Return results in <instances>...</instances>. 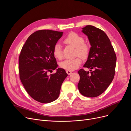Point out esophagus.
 I'll use <instances>...</instances> for the list:
<instances>
[{"mask_svg": "<svg viewBox=\"0 0 131 131\" xmlns=\"http://www.w3.org/2000/svg\"><path fill=\"white\" fill-rule=\"evenodd\" d=\"M66 72L67 74H68V75L71 74L72 73V71H68V70H67Z\"/></svg>", "mask_w": 131, "mask_h": 131, "instance_id": "1", "label": "esophagus"}]
</instances>
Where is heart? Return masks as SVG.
I'll list each match as a JSON object with an SVG mask.
<instances>
[{
  "instance_id": "1",
  "label": "heart",
  "mask_w": 131,
  "mask_h": 131,
  "mask_svg": "<svg viewBox=\"0 0 131 131\" xmlns=\"http://www.w3.org/2000/svg\"><path fill=\"white\" fill-rule=\"evenodd\" d=\"M64 42L75 47V56H79L74 59H66L61 61L59 64V66L63 69L68 71L76 70L81 64V58L85 59L88 56L90 47L88 43L84 42L83 37L73 32L70 33L64 38ZM53 54L54 57L60 60L63 58V53L60 44L56 43L54 46Z\"/></svg>"
}]
</instances>
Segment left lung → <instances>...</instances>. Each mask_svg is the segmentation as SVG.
<instances>
[{
    "label": "left lung",
    "instance_id": "1",
    "mask_svg": "<svg viewBox=\"0 0 131 131\" xmlns=\"http://www.w3.org/2000/svg\"><path fill=\"white\" fill-rule=\"evenodd\" d=\"M82 29L91 46L83 67L91 70L90 73L83 69L78 71L80 80L78 86L81 94L94 98L102 94L112 83L115 73L116 55L104 31L92 25H86Z\"/></svg>",
    "mask_w": 131,
    "mask_h": 131
}]
</instances>
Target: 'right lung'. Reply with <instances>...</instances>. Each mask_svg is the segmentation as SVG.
<instances>
[{"label": "right lung", "mask_w": 131, "mask_h": 131, "mask_svg": "<svg viewBox=\"0 0 131 131\" xmlns=\"http://www.w3.org/2000/svg\"><path fill=\"white\" fill-rule=\"evenodd\" d=\"M63 33L50 30L37 31L30 36L20 51V80L27 93L41 103H49L58 98L61 84L68 75L60 68L48 75L58 66L53 49Z\"/></svg>", "instance_id": "right-lung-1"}]
</instances>
